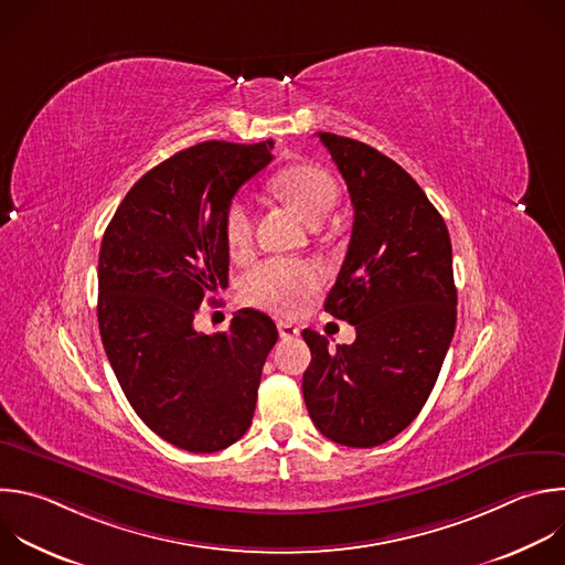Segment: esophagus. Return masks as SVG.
<instances>
[{
  "instance_id": "34e87169",
  "label": "esophagus",
  "mask_w": 565,
  "mask_h": 565,
  "mask_svg": "<svg viewBox=\"0 0 565 565\" xmlns=\"http://www.w3.org/2000/svg\"><path fill=\"white\" fill-rule=\"evenodd\" d=\"M277 330H279V337L281 339H295L299 337V328L295 323H288V321H279L277 323Z\"/></svg>"
}]
</instances>
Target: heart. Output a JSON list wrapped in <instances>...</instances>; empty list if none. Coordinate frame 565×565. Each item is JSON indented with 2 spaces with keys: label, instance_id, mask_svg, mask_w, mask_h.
Returning <instances> with one entry per match:
<instances>
[{
  "label": "heart",
  "instance_id": "heart-1",
  "mask_svg": "<svg viewBox=\"0 0 565 565\" xmlns=\"http://www.w3.org/2000/svg\"><path fill=\"white\" fill-rule=\"evenodd\" d=\"M275 191L310 224L317 226L337 202V183L319 166L297 163L284 168L273 179ZM255 211L248 198L235 195L224 213V237L233 257H244L253 242ZM319 284V270L310 262L266 259L250 268L242 284L248 303L292 315L303 308L308 295Z\"/></svg>",
  "mask_w": 565,
  "mask_h": 565
}]
</instances>
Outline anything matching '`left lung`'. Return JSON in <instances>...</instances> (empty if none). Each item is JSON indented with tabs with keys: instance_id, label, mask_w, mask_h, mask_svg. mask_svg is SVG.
<instances>
[{
	"instance_id": "left-lung-1",
	"label": "left lung",
	"mask_w": 565,
	"mask_h": 565,
	"mask_svg": "<svg viewBox=\"0 0 565 565\" xmlns=\"http://www.w3.org/2000/svg\"><path fill=\"white\" fill-rule=\"evenodd\" d=\"M354 209L326 310L354 326L350 345L306 328L303 402L317 430L372 448L406 430L428 402L457 323L452 244L419 183L372 146L319 132Z\"/></svg>"
}]
</instances>
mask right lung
Returning a JSON list of instances; mask_svg holds the SVG:
<instances>
[{"label": "right lung", "instance_id": "1", "mask_svg": "<svg viewBox=\"0 0 565 565\" xmlns=\"http://www.w3.org/2000/svg\"><path fill=\"white\" fill-rule=\"evenodd\" d=\"M273 146L204 141L172 154L130 188L102 239L106 356L139 419L188 452H217L244 437L279 337L250 308L226 332L193 326L204 297L228 284L226 206L270 163Z\"/></svg>", "mask_w": 565, "mask_h": 565}]
</instances>
